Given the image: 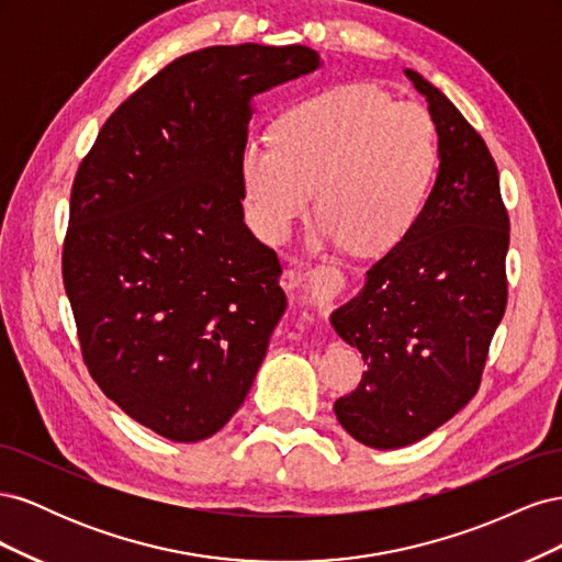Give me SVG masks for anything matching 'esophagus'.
I'll list each match as a JSON object with an SVG mask.
<instances>
[{
    "mask_svg": "<svg viewBox=\"0 0 562 562\" xmlns=\"http://www.w3.org/2000/svg\"><path fill=\"white\" fill-rule=\"evenodd\" d=\"M285 283L291 288L293 285H304L310 302L316 304V307H326L330 300H335L339 293L345 291L347 279L339 269L321 265V267L312 269L307 277H300V274H295V271H288Z\"/></svg>",
    "mask_w": 562,
    "mask_h": 562,
    "instance_id": "34e87169",
    "label": "esophagus"
}]
</instances>
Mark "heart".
Segmentation results:
<instances>
[{
  "label": "heart",
  "mask_w": 562,
  "mask_h": 562,
  "mask_svg": "<svg viewBox=\"0 0 562 562\" xmlns=\"http://www.w3.org/2000/svg\"><path fill=\"white\" fill-rule=\"evenodd\" d=\"M436 164L427 112L372 83H342L285 108L274 135H250L239 173L250 225L265 241L291 234L316 187L318 239L380 255L415 227Z\"/></svg>",
  "instance_id": "heart-1"
}]
</instances>
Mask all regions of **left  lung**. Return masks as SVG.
Masks as SVG:
<instances>
[{
	"instance_id": "obj_1",
	"label": "left lung",
	"mask_w": 562,
	"mask_h": 562,
	"mask_svg": "<svg viewBox=\"0 0 562 562\" xmlns=\"http://www.w3.org/2000/svg\"><path fill=\"white\" fill-rule=\"evenodd\" d=\"M438 133V176L405 239L368 269L361 293L330 323L368 370L335 401L359 443L394 450L454 417L481 386L506 312L508 213L497 164L450 100L415 70Z\"/></svg>"
}]
</instances>
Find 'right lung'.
I'll return each mask as SVG.
<instances>
[{
	"label": "right lung",
	"mask_w": 562,
	"mask_h": 562,
	"mask_svg": "<svg viewBox=\"0 0 562 562\" xmlns=\"http://www.w3.org/2000/svg\"><path fill=\"white\" fill-rule=\"evenodd\" d=\"M310 46H209L119 105L81 159L63 283L83 363L155 434L196 443L239 411L285 312L244 223L250 100L314 72Z\"/></svg>",
	"instance_id": "right-lung-1"
}]
</instances>
